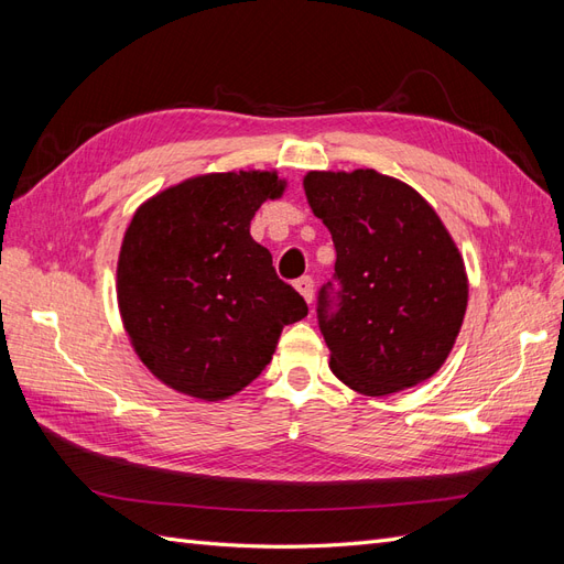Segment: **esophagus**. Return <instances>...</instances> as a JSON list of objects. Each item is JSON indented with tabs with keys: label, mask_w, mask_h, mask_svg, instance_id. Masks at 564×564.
<instances>
[{
	"label": "esophagus",
	"mask_w": 564,
	"mask_h": 564,
	"mask_svg": "<svg viewBox=\"0 0 564 564\" xmlns=\"http://www.w3.org/2000/svg\"><path fill=\"white\" fill-rule=\"evenodd\" d=\"M296 289H299V294H301L305 301L313 303L315 282H313V278H311V275H303V278H299V280H296Z\"/></svg>",
	"instance_id": "1"
}]
</instances>
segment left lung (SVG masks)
<instances>
[{
	"label": "left lung",
	"instance_id": "8db88e82",
	"mask_svg": "<svg viewBox=\"0 0 564 564\" xmlns=\"http://www.w3.org/2000/svg\"><path fill=\"white\" fill-rule=\"evenodd\" d=\"M303 187L336 249L334 278L317 292L332 371L371 398L431 379L468 303L447 228L414 187L373 169L311 172Z\"/></svg>",
	"mask_w": 564,
	"mask_h": 564
}]
</instances>
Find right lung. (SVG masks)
<instances>
[{
	"mask_svg": "<svg viewBox=\"0 0 564 564\" xmlns=\"http://www.w3.org/2000/svg\"><path fill=\"white\" fill-rule=\"evenodd\" d=\"M282 191L272 172L207 174L135 212L119 251V313L143 365L174 390L235 395L268 367L286 324L308 315L249 235Z\"/></svg>",
	"mask_w": 564,
	"mask_h": 564,
	"instance_id": "right-lung-1",
	"label": "right lung"
}]
</instances>
